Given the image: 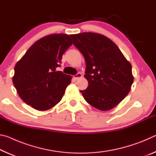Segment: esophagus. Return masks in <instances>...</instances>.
Instances as JSON below:
<instances>
[{
	"label": "esophagus",
	"mask_w": 156,
	"mask_h": 156,
	"mask_svg": "<svg viewBox=\"0 0 156 156\" xmlns=\"http://www.w3.org/2000/svg\"><path fill=\"white\" fill-rule=\"evenodd\" d=\"M82 77H83V75H82L81 73H78L76 75L73 76V78H74V80H78L79 78H80Z\"/></svg>",
	"instance_id": "obj_1"
}]
</instances>
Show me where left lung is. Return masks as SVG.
<instances>
[{"label": "left lung", "mask_w": 156, "mask_h": 156, "mask_svg": "<svg viewBox=\"0 0 156 156\" xmlns=\"http://www.w3.org/2000/svg\"><path fill=\"white\" fill-rule=\"evenodd\" d=\"M84 57V78L89 85L80 91L84 100L100 111L114 108L130 91L132 67L118 47L102 34L84 32L71 35Z\"/></svg>", "instance_id": "1"}]
</instances>
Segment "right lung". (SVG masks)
Returning <instances> with one entry per match:
<instances>
[{"label":"right lung","mask_w":156,"mask_h":156,"mask_svg":"<svg viewBox=\"0 0 156 156\" xmlns=\"http://www.w3.org/2000/svg\"><path fill=\"white\" fill-rule=\"evenodd\" d=\"M72 44L70 36L51 34L34 43L17 62L12 81L26 104L36 110L46 111L61 100L72 76L56 68Z\"/></svg>","instance_id":"obj_1"}]
</instances>
